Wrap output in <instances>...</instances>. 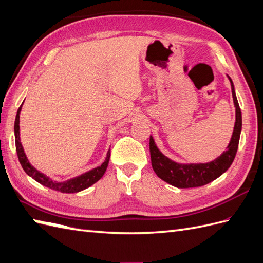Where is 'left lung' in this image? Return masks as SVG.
Returning <instances> with one entry per match:
<instances>
[{
	"mask_svg": "<svg viewBox=\"0 0 263 263\" xmlns=\"http://www.w3.org/2000/svg\"><path fill=\"white\" fill-rule=\"evenodd\" d=\"M228 79L230 85H232L234 105L236 107V121L232 138H230L227 146V150L210 162L180 163L173 161L172 159L163 155L157 147L154 137L150 136L149 149L151 165H153V169L157 176L164 182L179 189L202 186L220 177L232 165L238 149V144H239L242 118L241 110L237 101L234 83L229 77Z\"/></svg>",
	"mask_w": 263,
	"mask_h": 263,
	"instance_id": "obj_1",
	"label": "left lung"
}]
</instances>
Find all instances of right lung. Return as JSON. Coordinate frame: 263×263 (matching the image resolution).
I'll return each instance as SVG.
<instances>
[{
  "label": "right lung",
  "instance_id": "add662e5",
  "mask_svg": "<svg viewBox=\"0 0 263 263\" xmlns=\"http://www.w3.org/2000/svg\"><path fill=\"white\" fill-rule=\"evenodd\" d=\"M22 106H23V104L20 106V108L17 110L16 118H15V124H14L15 146H16V153H17L20 163L22 164V168L28 174L29 177L33 178L38 183H41L42 185L47 186V187H49L54 191H58V192H61V193L80 192V191H83L87 187H90L91 185H93L95 182H98L103 177V174L105 173V171L107 169V165H108L109 157H110V149H108L105 160L101 165H99V166H97V168H94L85 173H82L81 176H78L76 178L69 179L67 181H63V182L55 181L49 177H47L46 174L42 173L41 171H38L34 165H31L26 157L25 151H24L23 145L21 142V137H20V114L22 110Z\"/></svg>",
  "mask_w": 263,
  "mask_h": 263
}]
</instances>
